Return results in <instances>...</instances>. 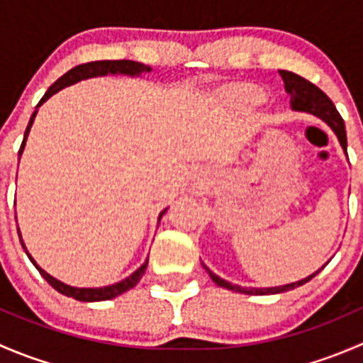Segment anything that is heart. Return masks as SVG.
I'll list each match as a JSON object with an SVG mask.
<instances>
[{"label": "heart", "instance_id": "obj_1", "mask_svg": "<svg viewBox=\"0 0 363 363\" xmlns=\"http://www.w3.org/2000/svg\"><path fill=\"white\" fill-rule=\"evenodd\" d=\"M235 94L237 98L247 101V104H259V101H262V93H259L258 89H255V87H239V89L235 91Z\"/></svg>", "mask_w": 363, "mask_h": 363}]
</instances>
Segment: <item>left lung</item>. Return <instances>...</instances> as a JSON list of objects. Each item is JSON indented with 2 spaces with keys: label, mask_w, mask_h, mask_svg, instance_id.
<instances>
[{
  "label": "left lung",
  "mask_w": 363,
  "mask_h": 363,
  "mask_svg": "<svg viewBox=\"0 0 363 363\" xmlns=\"http://www.w3.org/2000/svg\"><path fill=\"white\" fill-rule=\"evenodd\" d=\"M279 75L283 77L284 89H286V93L290 94V98H291L290 100L291 111L313 113V116L320 117L321 121H325V123L332 128V131L335 133V137H337L344 155L347 156L346 126H344L342 117L339 116L337 108H335V105L332 104L330 98H328L327 94L320 89V87H316L314 84H311L309 80H306L303 77L296 75V73H294V72L279 69ZM325 265H327V263H325ZM325 265L321 267V269H325ZM203 269L207 270V274L211 276V279L214 281L218 286L226 288V290H232V291H239V294H246V295H274V294H283V291H290L296 286H302V284H306L307 281L313 279L318 272H321V269H320V270H316L314 274H311V276L303 277V279L295 281V283H290V284H283V286L244 288V286H239V284L228 283V281H225L223 277L216 276V274L212 272L211 269H207L205 265H203Z\"/></svg>",
  "instance_id": "1"
}]
</instances>
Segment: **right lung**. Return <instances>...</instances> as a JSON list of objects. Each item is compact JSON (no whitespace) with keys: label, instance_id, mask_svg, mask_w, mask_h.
I'll return each instance as SVG.
<instances>
[{"label":"right lung","instance_id":"add662e5","mask_svg":"<svg viewBox=\"0 0 363 363\" xmlns=\"http://www.w3.org/2000/svg\"><path fill=\"white\" fill-rule=\"evenodd\" d=\"M151 69L152 68L147 67V65H142V63H137V61H128V60H121V61H93V63L79 65V67L69 69V72L65 73L63 77H60V79H57L56 82H54L52 86H50L49 89H47V93L43 94V98L38 101V105H36V111L31 113V119H29L28 128H26L23 144H21V149H19V160H21V155H23V151H24L26 140H28L29 130H31L33 121H35L36 112H38V107H40V105L45 104V101L49 100V98L52 96V94L60 93L61 89H65V87L72 86V84H77V82H80V80H86V79H93V77H105V75L140 77L142 73H149V72H151ZM167 211H168V207L163 208V211L160 212L158 225H160L161 218H163V214ZM17 232H19V239H21V244H23L26 255H28V258L31 259L33 265H35L36 269H38V272L42 274L43 279H45L47 283H49L50 286L54 288V290L60 291V294H63V295H67V296H72V298L80 300V302H101V300L116 298V296L123 295L124 291L131 290V288H133L135 284H137L138 281L142 279V276H144L145 269H147L149 259H145V262L142 263V265L138 267V269L135 270V272L131 274V276L124 277L123 281H119V283H116V284H108V286H101V288H75V286H69V284H65L63 281L56 279V277H52V276H50V274H47L45 270H43L42 267H40L38 263H36L35 259H33V256L29 255L28 250H26V246H24V242H23V235H21V230L17 228Z\"/></svg>","mask_w":363,"mask_h":363}]
</instances>
